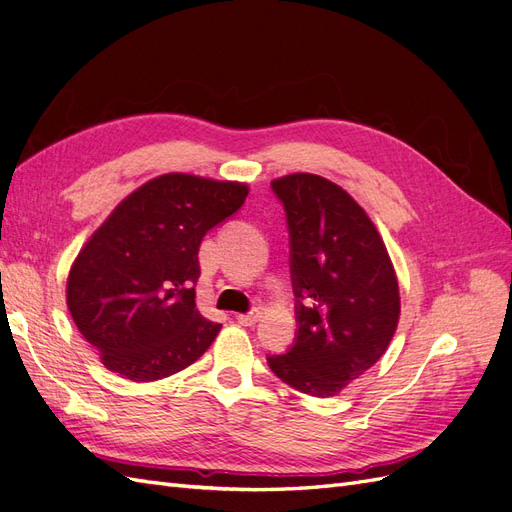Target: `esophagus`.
Segmentation results:
<instances>
[{
    "instance_id": "esophagus-1",
    "label": "esophagus",
    "mask_w": 512,
    "mask_h": 512,
    "mask_svg": "<svg viewBox=\"0 0 512 512\" xmlns=\"http://www.w3.org/2000/svg\"><path fill=\"white\" fill-rule=\"evenodd\" d=\"M260 320V312L258 309H254V312H250V314H239L237 316V322L239 324H243V327H254V324Z\"/></svg>"
}]
</instances>
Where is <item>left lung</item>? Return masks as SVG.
<instances>
[{"instance_id":"8db88e82","label":"left lung","mask_w":512,"mask_h":512,"mask_svg":"<svg viewBox=\"0 0 512 512\" xmlns=\"http://www.w3.org/2000/svg\"><path fill=\"white\" fill-rule=\"evenodd\" d=\"M290 235V275L299 331L269 367L292 389L333 397L389 348L399 322V286L378 230L356 200L320 175L271 181Z\"/></svg>"}]
</instances>
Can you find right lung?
Instances as JSON below:
<instances>
[{
    "label": "right lung",
    "mask_w": 512,
    "mask_h": 512,
    "mask_svg": "<svg viewBox=\"0 0 512 512\" xmlns=\"http://www.w3.org/2000/svg\"><path fill=\"white\" fill-rule=\"evenodd\" d=\"M247 192L237 181L160 175L123 198L89 237L70 269L66 301L106 369L151 382L205 354L222 324L196 307L198 247Z\"/></svg>",
    "instance_id": "obj_1"
}]
</instances>
